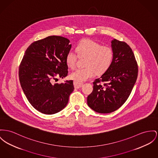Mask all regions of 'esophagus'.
<instances>
[{
	"label": "esophagus",
	"instance_id": "1",
	"mask_svg": "<svg viewBox=\"0 0 158 158\" xmlns=\"http://www.w3.org/2000/svg\"><path fill=\"white\" fill-rule=\"evenodd\" d=\"M74 87L77 89H78L80 87H81L83 85V83H80V82H77L76 81H74Z\"/></svg>",
	"mask_w": 158,
	"mask_h": 158
}]
</instances>
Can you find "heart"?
<instances>
[{"label": "heart", "instance_id": "heart-1", "mask_svg": "<svg viewBox=\"0 0 158 158\" xmlns=\"http://www.w3.org/2000/svg\"><path fill=\"white\" fill-rule=\"evenodd\" d=\"M78 57H85L83 68L77 69L71 74V77L77 82H81L94 77L96 74L106 73L113 63V52L108 46L101 45L92 40L85 39L78 42L75 48ZM77 56L69 52L66 56V62L71 69H74Z\"/></svg>", "mask_w": 158, "mask_h": 158}]
</instances>
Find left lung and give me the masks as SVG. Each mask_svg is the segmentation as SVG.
<instances>
[{
  "label": "left lung",
  "instance_id": "left-lung-1",
  "mask_svg": "<svg viewBox=\"0 0 158 158\" xmlns=\"http://www.w3.org/2000/svg\"><path fill=\"white\" fill-rule=\"evenodd\" d=\"M113 60L109 69L93 83L87 104L99 113L118 109L131 94L138 76V64L131 48L126 42L111 41Z\"/></svg>",
  "mask_w": 158,
  "mask_h": 158
}]
</instances>
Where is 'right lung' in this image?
<instances>
[{"mask_svg": "<svg viewBox=\"0 0 158 158\" xmlns=\"http://www.w3.org/2000/svg\"><path fill=\"white\" fill-rule=\"evenodd\" d=\"M69 40L50 36L32 43L26 50L19 66V80L30 104L45 114L60 111L68 104L74 90L73 80L53 84L56 76L68 75L66 56L71 48Z\"/></svg>", "mask_w": 158, "mask_h": 158, "instance_id": "1", "label": "right lung"}]
</instances>
